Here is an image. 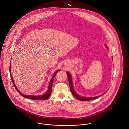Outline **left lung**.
Wrapping results in <instances>:
<instances>
[{
    "instance_id": "8db88e82",
    "label": "left lung",
    "mask_w": 129,
    "mask_h": 129,
    "mask_svg": "<svg viewBox=\"0 0 129 129\" xmlns=\"http://www.w3.org/2000/svg\"><path fill=\"white\" fill-rule=\"evenodd\" d=\"M105 46L106 48V49L107 50H108V47L105 44ZM112 60L113 59V57H112ZM66 73L67 74V76H68V80H69V85H70V89H71V91L72 93L73 94L74 96L78 100H80V101H89V100H94V99H95L98 97H99L100 96H102V95L104 94L106 92H105L104 93H103V94L102 95H99V96H95V97H84V96H81L80 95H79V94H78L75 91V90H74V86H73V80H72V75H71V74H70L69 72H67Z\"/></svg>"
}]
</instances>
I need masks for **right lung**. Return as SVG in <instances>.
Here are the masks:
<instances>
[{
    "label": "right lung",
    "mask_w": 129,
    "mask_h": 129,
    "mask_svg": "<svg viewBox=\"0 0 129 129\" xmlns=\"http://www.w3.org/2000/svg\"><path fill=\"white\" fill-rule=\"evenodd\" d=\"M60 70H58L57 71H56L55 72V73H54V74H53L51 79L50 80V82H49V87H48V89L47 90V91L46 92H45L44 94L43 95H26V94H22L21 92H20L18 90V89L17 88V87H16V85L15 84V83L14 82V80H13V79L12 78V75H11V62H10V68H9V71H10V76H11V80H12V83H13V84L14 85V86L15 87V88H16V90L19 93L22 95L23 97L26 98H27V99H31V100H46L51 95V92L52 91V86H53V81H54V79L55 77V75H56V73L60 71Z\"/></svg>",
    "instance_id": "right-lung-1"
}]
</instances>
